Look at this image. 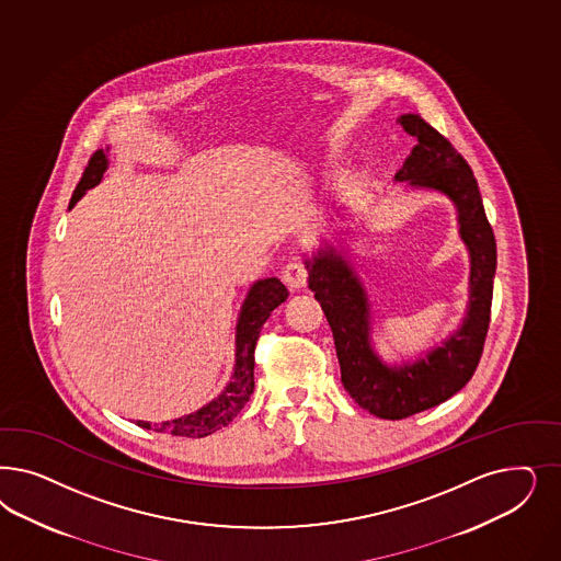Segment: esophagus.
<instances>
[{
	"instance_id": "34e87169",
	"label": "esophagus",
	"mask_w": 561,
	"mask_h": 561,
	"mask_svg": "<svg viewBox=\"0 0 561 561\" xmlns=\"http://www.w3.org/2000/svg\"><path fill=\"white\" fill-rule=\"evenodd\" d=\"M283 280L289 289H304L308 285V266L301 260H290L283 271Z\"/></svg>"
}]
</instances>
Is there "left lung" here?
Returning <instances> with one entry per match:
<instances>
[{
  "label": "left lung",
  "mask_w": 561,
  "mask_h": 561,
  "mask_svg": "<svg viewBox=\"0 0 561 561\" xmlns=\"http://www.w3.org/2000/svg\"><path fill=\"white\" fill-rule=\"evenodd\" d=\"M398 124L416 145L394 180L442 192L458 210L460 237L470 255L469 308L462 325L423 359L390 367L371 348L367 295L348 262L334 248L306 260L309 289L332 328L344 390L371 415L392 421L437 407L472 378L488 336L497 264L495 237L469 163L421 115H400Z\"/></svg>",
  "instance_id": "left-lung-1"
}]
</instances>
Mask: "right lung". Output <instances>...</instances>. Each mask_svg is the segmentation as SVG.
<instances>
[{"label": "right lung", "instance_id": "obj_1", "mask_svg": "<svg viewBox=\"0 0 561 561\" xmlns=\"http://www.w3.org/2000/svg\"><path fill=\"white\" fill-rule=\"evenodd\" d=\"M107 150L101 148L92 154L91 161L87 164L82 178L73 190L70 208L87 194V190L101 183L103 173L107 171ZM287 297H289V290L274 276L253 283L252 289L248 293L241 311H239L236 328V367H233V376L227 383V388L213 402H208L206 407H202L192 415L164 421L161 425L159 423L150 425L148 421H138V425L145 430H152L157 434L178 435V437H206V435L215 434L218 430L227 427L252 397L253 365H255L253 351H255L260 330L271 318L272 309H276L283 301H287Z\"/></svg>", "mask_w": 561, "mask_h": 561}]
</instances>
